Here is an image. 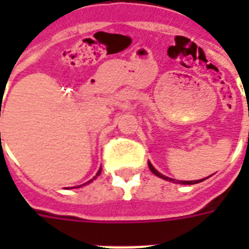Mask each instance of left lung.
<instances>
[{
    "label": "left lung",
    "instance_id": "8db88e82",
    "mask_svg": "<svg viewBox=\"0 0 249 249\" xmlns=\"http://www.w3.org/2000/svg\"><path fill=\"white\" fill-rule=\"evenodd\" d=\"M148 167H149V169H151V172L153 173V175H156L157 178H164V180H167V181H172V183H178V184H184V185H192V184H197V183H201V181H204L205 178H201V180H193V181H175V178H167V176H164V175H161V173L157 171L156 168L153 167L152 165L151 162L148 161Z\"/></svg>",
    "mask_w": 249,
    "mask_h": 249
}]
</instances>
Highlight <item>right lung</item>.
Instances as JSON below:
<instances>
[{
  "label": "right lung",
  "mask_w": 249,
  "mask_h": 249,
  "mask_svg": "<svg viewBox=\"0 0 249 249\" xmlns=\"http://www.w3.org/2000/svg\"><path fill=\"white\" fill-rule=\"evenodd\" d=\"M100 173H101V169H98V172L96 173V176H94V178H93L92 180H89V181H88V183H85V184H89V183H92L93 180H96V178H97V176H100ZM85 184H82V185H85ZM82 185H78V187H82Z\"/></svg>",
  "instance_id": "right-lung-1"
}]
</instances>
